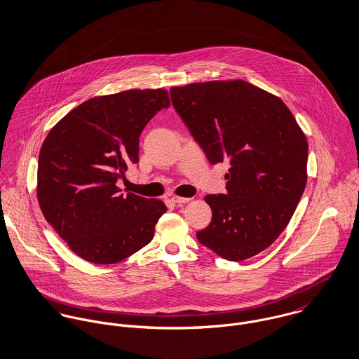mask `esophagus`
Returning <instances> with one entry per match:
<instances>
[{"instance_id":"1","label":"esophagus","mask_w":359,"mask_h":359,"mask_svg":"<svg viewBox=\"0 0 359 359\" xmlns=\"http://www.w3.org/2000/svg\"><path fill=\"white\" fill-rule=\"evenodd\" d=\"M171 201H172L174 203H177V205H184V203H188V202L191 201V198H181V196H174Z\"/></svg>"}]
</instances>
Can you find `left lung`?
I'll return each instance as SVG.
<instances>
[{"label":"left lung","mask_w":359,"mask_h":359,"mask_svg":"<svg viewBox=\"0 0 359 359\" xmlns=\"http://www.w3.org/2000/svg\"><path fill=\"white\" fill-rule=\"evenodd\" d=\"M171 102L211 164L229 161L226 195H207L198 241L229 261L256 256L287 226L307 184L308 142L283 101L243 80L172 87Z\"/></svg>","instance_id":"left-lung-1"}]
</instances>
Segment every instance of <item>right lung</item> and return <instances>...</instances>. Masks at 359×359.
I'll return each instance as SVG.
<instances>
[{
  "label": "right lung",
  "instance_id": "right-lung-1",
  "mask_svg": "<svg viewBox=\"0 0 359 359\" xmlns=\"http://www.w3.org/2000/svg\"><path fill=\"white\" fill-rule=\"evenodd\" d=\"M170 106L168 93L128 90L79 104L48 133L39 156L37 199L46 219L79 257L114 264L147 246L167 211L124 194L118 180L140 160V135Z\"/></svg>",
  "mask_w": 359,
  "mask_h": 359
}]
</instances>
